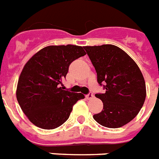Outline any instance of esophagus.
Listing matches in <instances>:
<instances>
[{
    "label": "esophagus",
    "instance_id": "34e87169",
    "mask_svg": "<svg viewBox=\"0 0 159 159\" xmlns=\"http://www.w3.org/2000/svg\"><path fill=\"white\" fill-rule=\"evenodd\" d=\"M94 97V95H93V93H89V94L86 95V98L88 100H91V99H93Z\"/></svg>",
    "mask_w": 159,
    "mask_h": 159
}]
</instances>
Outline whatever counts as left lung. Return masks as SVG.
Returning a JSON list of instances; mask_svg holds the SVG:
<instances>
[{"label":"left lung","instance_id":"left-lung-1","mask_svg":"<svg viewBox=\"0 0 159 159\" xmlns=\"http://www.w3.org/2000/svg\"><path fill=\"white\" fill-rule=\"evenodd\" d=\"M84 48L96 69L97 82L105 90L95 95L104 106L93 118L104 127L120 128L131 121L143 106L146 96L144 77L137 63L116 46Z\"/></svg>","mask_w":159,"mask_h":159}]
</instances>
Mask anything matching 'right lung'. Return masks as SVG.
I'll return each instance as SVG.
<instances>
[{"label":"right lung","instance_id":"1","mask_svg":"<svg viewBox=\"0 0 159 159\" xmlns=\"http://www.w3.org/2000/svg\"><path fill=\"white\" fill-rule=\"evenodd\" d=\"M86 55L82 47L49 46L37 52L25 63L17 88L21 110L34 125L53 129L63 125L80 99L82 93L63 90L69 66Z\"/></svg>","mask_w":159,"mask_h":159}]
</instances>
